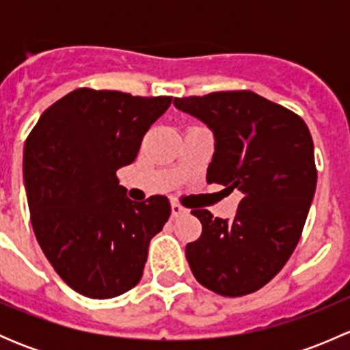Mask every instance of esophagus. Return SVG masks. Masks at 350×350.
<instances>
[{
  "label": "esophagus",
  "instance_id": "34e87169",
  "mask_svg": "<svg viewBox=\"0 0 350 350\" xmlns=\"http://www.w3.org/2000/svg\"><path fill=\"white\" fill-rule=\"evenodd\" d=\"M171 213H172V217L176 218V217H181V215H188L189 210L188 208L181 206L179 203H171Z\"/></svg>",
  "mask_w": 350,
  "mask_h": 350
}]
</instances>
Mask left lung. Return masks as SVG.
Segmentation results:
<instances>
[{
    "label": "left lung",
    "instance_id": "8db88e82",
    "mask_svg": "<svg viewBox=\"0 0 350 350\" xmlns=\"http://www.w3.org/2000/svg\"><path fill=\"white\" fill-rule=\"evenodd\" d=\"M174 105L213 130L208 185L242 193L234 220L191 211L203 232L186 245L189 267L198 283L221 296L257 291L291 257L315 195L308 126L291 109L245 90L174 98Z\"/></svg>",
    "mask_w": 350,
    "mask_h": 350
}]
</instances>
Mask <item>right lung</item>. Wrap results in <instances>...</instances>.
Masks as SVG:
<instances>
[{
    "label": "right lung",
    "instance_id": "add662e5",
    "mask_svg": "<svg viewBox=\"0 0 350 350\" xmlns=\"http://www.w3.org/2000/svg\"><path fill=\"white\" fill-rule=\"evenodd\" d=\"M171 96L79 88L51 105L25 142L23 176L38 245L79 295L115 298L140 281L165 196L137 203L116 171L135 161Z\"/></svg>",
    "mask_w": 350,
    "mask_h": 350
}]
</instances>
